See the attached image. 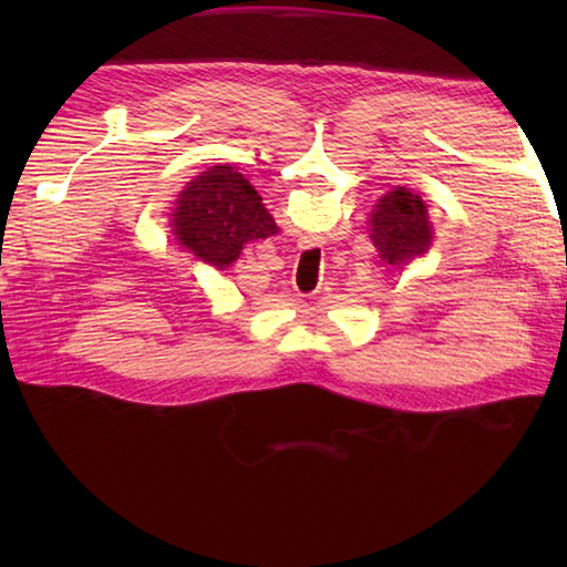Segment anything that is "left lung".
<instances>
[{
    "instance_id": "obj_1",
    "label": "left lung",
    "mask_w": 567,
    "mask_h": 567,
    "mask_svg": "<svg viewBox=\"0 0 567 567\" xmlns=\"http://www.w3.org/2000/svg\"><path fill=\"white\" fill-rule=\"evenodd\" d=\"M370 238L380 260L392 268H404L406 262L424 256L433 240L424 199L406 187L388 192L370 214Z\"/></svg>"
}]
</instances>
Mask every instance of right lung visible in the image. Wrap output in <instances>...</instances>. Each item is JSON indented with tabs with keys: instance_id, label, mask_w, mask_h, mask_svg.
<instances>
[{
	"instance_id": "right-lung-1",
	"label": "right lung",
	"mask_w": 567,
	"mask_h": 567,
	"mask_svg": "<svg viewBox=\"0 0 567 567\" xmlns=\"http://www.w3.org/2000/svg\"><path fill=\"white\" fill-rule=\"evenodd\" d=\"M173 209L177 244L216 270H226L248 240L275 236L262 197L231 165H214L179 192Z\"/></svg>"
}]
</instances>
